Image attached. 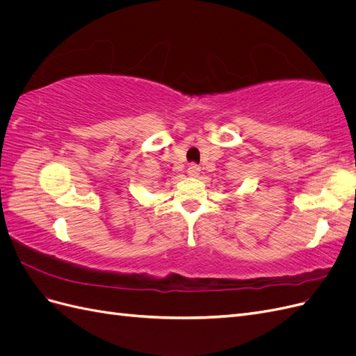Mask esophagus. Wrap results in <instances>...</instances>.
Segmentation results:
<instances>
[{
  "instance_id": "34e87169",
  "label": "esophagus",
  "mask_w": 356,
  "mask_h": 356,
  "mask_svg": "<svg viewBox=\"0 0 356 356\" xmlns=\"http://www.w3.org/2000/svg\"><path fill=\"white\" fill-rule=\"evenodd\" d=\"M187 174H188L190 177H199L200 168H199L196 163H191V165L188 166V169H187Z\"/></svg>"
}]
</instances>
